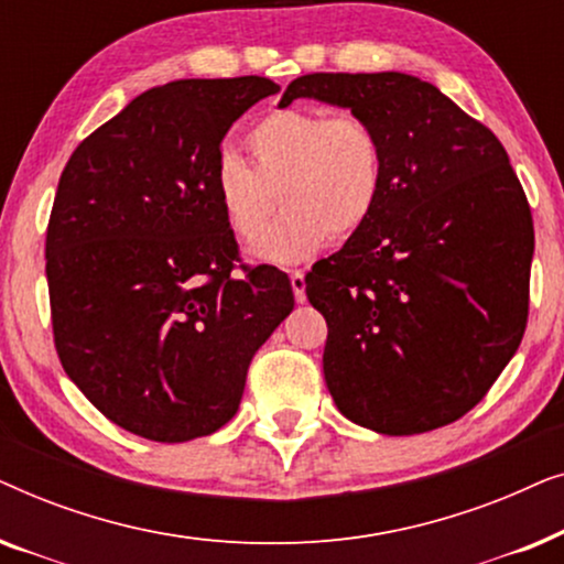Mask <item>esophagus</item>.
I'll use <instances>...</instances> for the list:
<instances>
[{"label":"esophagus","mask_w":564,"mask_h":564,"mask_svg":"<svg viewBox=\"0 0 564 564\" xmlns=\"http://www.w3.org/2000/svg\"><path fill=\"white\" fill-rule=\"evenodd\" d=\"M290 282H292V292H295L297 303H305L307 295H305V272H303V269H292Z\"/></svg>","instance_id":"34e87169"}]
</instances>
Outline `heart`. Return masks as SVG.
I'll return each mask as SVG.
<instances>
[{
	"label": "heart",
	"mask_w": 564,
	"mask_h": 564,
	"mask_svg": "<svg viewBox=\"0 0 564 564\" xmlns=\"http://www.w3.org/2000/svg\"><path fill=\"white\" fill-rule=\"evenodd\" d=\"M251 169L220 159L213 195L230 234L251 243L281 192L285 218L253 246L261 261L292 264L328 238H351L372 220L384 192V149L372 122L357 112L280 107L246 133Z\"/></svg>",
	"instance_id": "b5f03b06"
}]
</instances>
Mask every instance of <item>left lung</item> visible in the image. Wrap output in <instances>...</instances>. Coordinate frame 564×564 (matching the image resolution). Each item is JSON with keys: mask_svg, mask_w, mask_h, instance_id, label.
I'll use <instances>...</instances> for the list:
<instances>
[{"mask_svg": "<svg viewBox=\"0 0 564 564\" xmlns=\"http://www.w3.org/2000/svg\"><path fill=\"white\" fill-rule=\"evenodd\" d=\"M297 97L349 107L384 149L372 220L305 276L328 323L334 403L388 436L454 423L488 395L529 318L534 223L503 143L419 76L305 74L280 107Z\"/></svg>", "mask_w": 564, "mask_h": 564, "instance_id": "obj_1", "label": "left lung"}]
</instances>
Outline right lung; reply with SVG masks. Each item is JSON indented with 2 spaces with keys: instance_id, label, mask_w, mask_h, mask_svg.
<instances>
[{
  "instance_id": "right-lung-1",
  "label": "right lung",
  "mask_w": 564,
  "mask_h": 564,
  "mask_svg": "<svg viewBox=\"0 0 564 564\" xmlns=\"http://www.w3.org/2000/svg\"><path fill=\"white\" fill-rule=\"evenodd\" d=\"M280 87L267 76L180 79L138 95L84 138L45 234L53 341L99 413L151 442L234 419L259 346L295 295L241 264L213 195L230 126Z\"/></svg>"
}]
</instances>
